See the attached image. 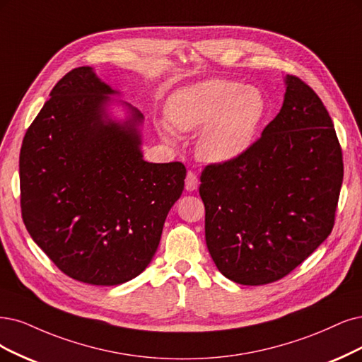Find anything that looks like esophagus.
<instances>
[{
  "label": "esophagus",
  "mask_w": 362,
  "mask_h": 362,
  "mask_svg": "<svg viewBox=\"0 0 362 362\" xmlns=\"http://www.w3.org/2000/svg\"><path fill=\"white\" fill-rule=\"evenodd\" d=\"M198 177L195 176V173L192 171H188V174H186V180H185V189L186 191H195L198 188Z\"/></svg>",
  "instance_id": "1"
}]
</instances>
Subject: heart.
Instances as JSON below:
<instances>
[{
  "instance_id": "b5f03b06",
  "label": "heart",
  "mask_w": 362,
  "mask_h": 362,
  "mask_svg": "<svg viewBox=\"0 0 362 362\" xmlns=\"http://www.w3.org/2000/svg\"><path fill=\"white\" fill-rule=\"evenodd\" d=\"M269 112L261 89L235 80L210 78L179 89L168 101L170 122H159L164 140H176V129L199 131L198 158L226 164L242 156L255 141Z\"/></svg>"
}]
</instances>
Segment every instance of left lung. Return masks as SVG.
<instances>
[{
	"instance_id": "8db88e82",
	"label": "left lung",
	"mask_w": 362,
	"mask_h": 362,
	"mask_svg": "<svg viewBox=\"0 0 362 362\" xmlns=\"http://www.w3.org/2000/svg\"><path fill=\"white\" fill-rule=\"evenodd\" d=\"M285 98L242 156L202 173L206 243L218 270L258 286L289 274L331 234L343 182L332 120L315 90L285 77Z\"/></svg>"
}]
</instances>
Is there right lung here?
<instances>
[{
  "label": "right lung",
  "instance_id": "obj_1",
  "mask_svg": "<svg viewBox=\"0 0 362 362\" xmlns=\"http://www.w3.org/2000/svg\"><path fill=\"white\" fill-rule=\"evenodd\" d=\"M92 66L66 73L26 131L21 207L26 230L58 269L78 282L113 286L152 261L182 195V163L143 159L144 116ZM122 105L116 119L110 105Z\"/></svg>",
  "mask_w": 362,
  "mask_h": 362
}]
</instances>
